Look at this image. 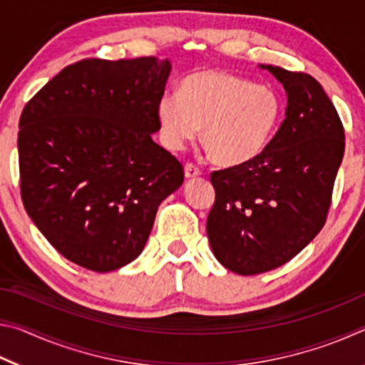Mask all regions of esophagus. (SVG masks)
<instances>
[{
  "instance_id": "1",
  "label": "esophagus",
  "mask_w": 365,
  "mask_h": 365,
  "mask_svg": "<svg viewBox=\"0 0 365 365\" xmlns=\"http://www.w3.org/2000/svg\"><path fill=\"white\" fill-rule=\"evenodd\" d=\"M201 175V169L197 168V165L187 163L185 164V177L187 178H195V177H200Z\"/></svg>"
}]
</instances>
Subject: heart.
Masks as SVG:
<instances>
[{"instance_id": "1", "label": "heart", "mask_w": 365, "mask_h": 365, "mask_svg": "<svg viewBox=\"0 0 365 365\" xmlns=\"http://www.w3.org/2000/svg\"><path fill=\"white\" fill-rule=\"evenodd\" d=\"M282 98L270 85L251 83L233 73L205 69L190 73L180 95L164 93L158 103L160 138L170 151L195 140L202 125V143L225 165L256 158L275 133Z\"/></svg>"}]
</instances>
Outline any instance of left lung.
Masks as SVG:
<instances>
[{"label": "left lung", "mask_w": 365, "mask_h": 365, "mask_svg": "<svg viewBox=\"0 0 365 365\" xmlns=\"http://www.w3.org/2000/svg\"><path fill=\"white\" fill-rule=\"evenodd\" d=\"M265 69L287 90L285 120L256 158L211 174L207 238L240 275L280 267L316 238L344 154L343 123L322 85L304 72Z\"/></svg>", "instance_id": "8db88e82"}]
</instances>
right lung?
<instances>
[{"label": "right lung", "instance_id": "add662e5", "mask_svg": "<svg viewBox=\"0 0 365 365\" xmlns=\"http://www.w3.org/2000/svg\"><path fill=\"white\" fill-rule=\"evenodd\" d=\"M168 59H82L64 67L19 119L21 196L30 219L73 264L110 272L143 251L183 165L154 143Z\"/></svg>", "mask_w": 365, "mask_h": 365}]
</instances>
